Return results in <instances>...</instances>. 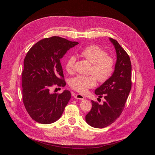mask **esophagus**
Listing matches in <instances>:
<instances>
[{"mask_svg": "<svg viewBox=\"0 0 155 155\" xmlns=\"http://www.w3.org/2000/svg\"><path fill=\"white\" fill-rule=\"evenodd\" d=\"M74 97H75V99H79V100H81V101H83V100L85 99L83 95L80 94H76V95L74 96Z\"/></svg>", "mask_w": 155, "mask_h": 155, "instance_id": "esophagus-1", "label": "esophagus"}]
</instances>
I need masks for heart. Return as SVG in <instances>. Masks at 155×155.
I'll use <instances>...</instances> for the list:
<instances>
[{
  "mask_svg": "<svg viewBox=\"0 0 155 155\" xmlns=\"http://www.w3.org/2000/svg\"><path fill=\"white\" fill-rule=\"evenodd\" d=\"M81 55L92 63L90 76L77 75L71 80L70 86L73 90L81 94L86 93L88 90L96 86L97 79L101 83H105L112 77L115 69V60L112 56L97 45H91L83 49ZM76 58L71 55L66 60L65 67L68 72L74 69Z\"/></svg>",
  "mask_w": 155,
  "mask_h": 155,
  "instance_id": "b5f03b06",
  "label": "heart"
}]
</instances>
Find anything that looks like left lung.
I'll return each mask as SVG.
<instances>
[{"instance_id": "obj_1", "label": "left lung", "mask_w": 155, "mask_h": 155, "mask_svg": "<svg viewBox=\"0 0 155 155\" xmlns=\"http://www.w3.org/2000/svg\"><path fill=\"white\" fill-rule=\"evenodd\" d=\"M115 47L117 62L115 71L108 80L95 90L103 104L91 101L92 108L86 115V123L96 128H103L113 123L121 114L131 89V62L127 53L118 41L109 38Z\"/></svg>"}]
</instances>
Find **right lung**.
Returning a JSON list of instances; mask_svg holds the SVG:
<instances>
[{
	"label": "right lung",
	"instance_id": "1",
	"mask_svg": "<svg viewBox=\"0 0 155 155\" xmlns=\"http://www.w3.org/2000/svg\"><path fill=\"white\" fill-rule=\"evenodd\" d=\"M78 44L60 37L43 38L31 48L24 60L22 73L23 100L30 117L41 124H51L60 118L71 93H51L54 85L65 86L60 59Z\"/></svg>",
	"mask_w": 155,
	"mask_h": 155
}]
</instances>
